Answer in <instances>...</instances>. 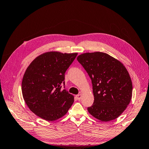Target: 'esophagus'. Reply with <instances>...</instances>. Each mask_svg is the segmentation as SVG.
Masks as SVG:
<instances>
[{
    "label": "esophagus",
    "instance_id": "obj_1",
    "mask_svg": "<svg viewBox=\"0 0 149 149\" xmlns=\"http://www.w3.org/2000/svg\"><path fill=\"white\" fill-rule=\"evenodd\" d=\"M76 97H77V100H80L81 99V97H82V95H81V94H78V95H76Z\"/></svg>",
    "mask_w": 149,
    "mask_h": 149
}]
</instances>
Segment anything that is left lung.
Listing matches in <instances>:
<instances>
[{
	"instance_id": "8db88e82",
	"label": "left lung",
	"mask_w": 149,
	"mask_h": 149,
	"mask_svg": "<svg viewBox=\"0 0 149 149\" xmlns=\"http://www.w3.org/2000/svg\"><path fill=\"white\" fill-rule=\"evenodd\" d=\"M90 77L94 97L89 113L108 122L122 113L130 104L133 85L129 72L120 61L102 52L85 53L77 57Z\"/></svg>"
}]
</instances>
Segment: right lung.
<instances>
[{
    "label": "right lung",
    "mask_w": 149,
    "mask_h": 149,
    "mask_svg": "<svg viewBox=\"0 0 149 149\" xmlns=\"http://www.w3.org/2000/svg\"><path fill=\"white\" fill-rule=\"evenodd\" d=\"M77 53H45L36 57L26 69L22 83L23 97L30 110L48 121L65 115L74 96L65 88V72Z\"/></svg>",
    "instance_id": "right-lung-1"
}]
</instances>
